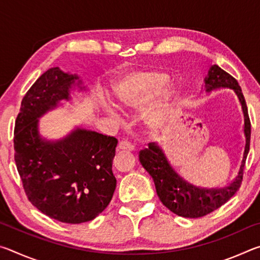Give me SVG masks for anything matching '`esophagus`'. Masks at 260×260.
<instances>
[{
  "label": "esophagus",
  "mask_w": 260,
  "mask_h": 260,
  "mask_svg": "<svg viewBox=\"0 0 260 260\" xmlns=\"http://www.w3.org/2000/svg\"><path fill=\"white\" fill-rule=\"evenodd\" d=\"M117 149L118 150L132 151V150H134V146L131 142H128V141H121V142H119V144H118Z\"/></svg>",
  "instance_id": "esophagus-1"
}]
</instances>
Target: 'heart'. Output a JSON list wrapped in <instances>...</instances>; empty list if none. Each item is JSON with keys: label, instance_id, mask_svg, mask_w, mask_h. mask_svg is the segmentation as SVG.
Masks as SVG:
<instances>
[{"label": "heart", "instance_id": "heart-1", "mask_svg": "<svg viewBox=\"0 0 260 260\" xmlns=\"http://www.w3.org/2000/svg\"><path fill=\"white\" fill-rule=\"evenodd\" d=\"M169 76L158 72H132L119 77L113 83L112 93L117 105L124 110H133L142 107L155 91L165 85ZM107 108L112 111L111 105Z\"/></svg>", "mask_w": 260, "mask_h": 260}]
</instances>
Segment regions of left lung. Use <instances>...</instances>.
<instances>
[{"instance_id":"8db88e82","label":"left lung","mask_w":260,"mask_h":260,"mask_svg":"<svg viewBox=\"0 0 260 260\" xmlns=\"http://www.w3.org/2000/svg\"><path fill=\"white\" fill-rule=\"evenodd\" d=\"M221 88L234 90L240 101L244 116L243 132L245 136V147L243 158L241 161L239 174L230 186L222 189H206L189 183L175 172L170 161L167 160L161 147L157 142L149 143V148L144 149L139 155L140 162L155 182L157 195L161 203L180 217H204L231 200L241 187L246 156L250 149V135H251L248 108H246L243 93L236 79L220 69L218 65H212L209 70L208 76L204 79V89L206 93H211Z\"/></svg>"}]
</instances>
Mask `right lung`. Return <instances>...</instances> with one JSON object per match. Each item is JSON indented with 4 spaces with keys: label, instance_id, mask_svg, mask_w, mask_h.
<instances>
[{
    "label": "right lung",
    "instance_id": "obj_1",
    "mask_svg": "<svg viewBox=\"0 0 260 260\" xmlns=\"http://www.w3.org/2000/svg\"><path fill=\"white\" fill-rule=\"evenodd\" d=\"M88 90L78 74L51 68L21 101L15 126V161L35 208L65 223L95 219L109 205L117 180L112 160L118 141L80 127L59 140L40 133V118Z\"/></svg>",
    "mask_w": 260,
    "mask_h": 260
}]
</instances>
